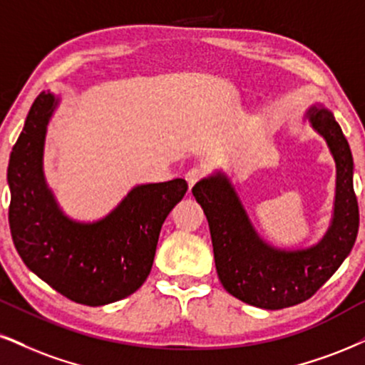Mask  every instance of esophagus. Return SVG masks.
Wrapping results in <instances>:
<instances>
[{
	"instance_id": "1",
	"label": "esophagus",
	"mask_w": 365,
	"mask_h": 365,
	"mask_svg": "<svg viewBox=\"0 0 365 365\" xmlns=\"http://www.w3.org/2000/svg\"><path fill=\"white\" fill-rule=\"evenodd\" d=\"M203 175H205V169L201 168V165H195V168H191L190 170H187L186 181H187V184H190V190L195 186L197 181H200L201 178H203Z\"/></svg>"
}]
</instances>
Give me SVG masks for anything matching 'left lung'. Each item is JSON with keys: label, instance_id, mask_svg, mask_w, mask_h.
Here are the masks:
<instances>
[{"label": "left lung", "instance_id": "obj_1", "mask_svg": "<svg viewBox=\"0 0 365 365\" xmlns=\"http://www.w3.org/2000/svg\"><path fill=\"white\" fill-rule=\"evenodd\" d=\"M304 116L327 140L336 165L334 218L317 245L281 250L265 244L223 173L205 178L192 187L208 220L220 281L232 296L252 307L282 309L312 298L334 276L357 238L359 205L347 138L327 108L313 106Z\"/></svg>", "mask_w": 365, "mask_h": 365}]
</instances>
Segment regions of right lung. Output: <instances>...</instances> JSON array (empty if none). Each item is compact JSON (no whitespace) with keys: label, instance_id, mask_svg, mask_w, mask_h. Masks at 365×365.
<instances>
[{"label":"right lung","instance_id":"right-lung-1","mask_svg":"<svg viewBox=\"0 0 365 365\" xmlns=\"http://www.w3.org/2000/svg\"><path fill=\"white\" fill-rule=\"evenodd\" d=\"M58 105L40 93L8 164L10 230L26 267L62 296L88 307L123 299L150 274L162 223L187 191L184 179L135 186L105 218L81 223L58 208L43 175L48 120Z\"/></svg>","mask_w":365,"mask_h":365}]
</instances>
